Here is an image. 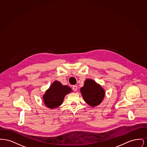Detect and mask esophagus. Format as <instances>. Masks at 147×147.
Listing matches in <instances>:
<instances>
[{
    "label": "esophagus",
    "mask_w": 147,
    "mask_h": 147,
    "mask_svg": "<svg viewBox=\"0 0 147 147\" xmlns=\"http://www.w3.org/2000/svg\"><path fill=\"white\" fill-rule=\"evenodd\" d=\"M77 88H78V86L77 85H73V87H72V89L74 91H76L77 90Z\"/></svg>",
    "instance_id": "34e87169"
}]
</instances>
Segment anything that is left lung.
<instances>
[{"label": "left lung", "instance_id": "8db88e82", "mask_svg": "<svg viewBox=\"0 0 147 147\" xmlns=\"http://www.w3.org/2000/svg\"><path fill=\"white\" fill-rule=\"evenodd\" d=\"M80 91L85 101L92 107L99 105L105 96V91L102 87L89 79L85 81Z\"/></svg>", "mask_w": 147, "mask_h": 147}]
</instances>
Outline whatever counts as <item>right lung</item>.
I'll list each match as a JSON object with an SVG mask.
<instances>
[{"instance_id":"right-lung-1","label":"right lung","mask_w":147,"mask_h":147,"mask_svg":"<svg viewBox=\"0 0 147 147\" xmlns=\"http://www.w3.org/2000/svg\"><path fill=\"white\" fill-rule=\"evenodd\" d=\"M71 91V89L69 86L55 81L43 96L45 104L50 109L57 107L63 103L65 95Z\"/></svg>"}]
</instances>
